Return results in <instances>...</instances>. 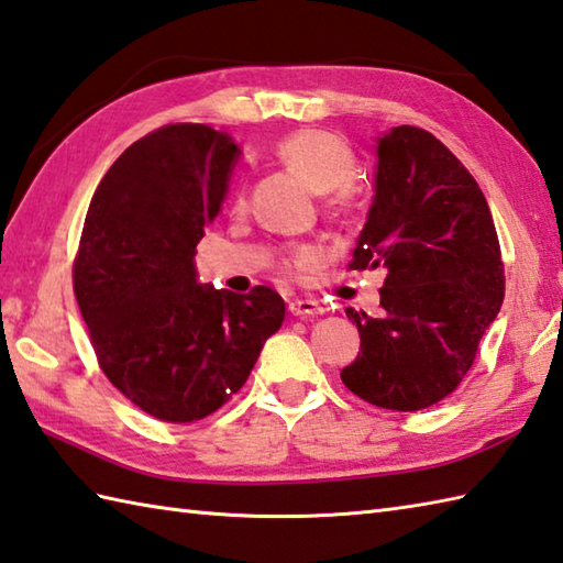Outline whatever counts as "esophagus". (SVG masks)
<instances>
[{"label":"esophagus","mask_w":563,"mask_h":563,"mask_svg":"<svg viewBox=\"0 0 563 563\" xmlns=\"http://www.w3.org/2000/svg\"><path fill=\"white\" fill-rule=\"evenodd\" d=\"M288 310L295 317H317V314L324 312V307L319 305L317 300H307V297H302V300H290Z\"/></svg>","instance_id":"esophagus-1"}]
</instances>
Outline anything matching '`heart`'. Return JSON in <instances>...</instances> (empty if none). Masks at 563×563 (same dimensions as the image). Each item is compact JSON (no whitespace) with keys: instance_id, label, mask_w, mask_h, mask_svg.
<instances>
[{"instance_id":"heart-1","label":"heart","mask_w":563,"mask_h":563,"mask_svg":"<svg viewBox=\"0 0 563 563\" xmlns=\"http://www.w3.org/2000/svg\"><path fill=\"white\" fill-rule=\"evenodd\" d=\"M275 153L290 170L310 183L317 192H332L334 205L344 200V187L354 183L358 170L354 151L334 134H327V131H300V134L283 139ZM231 209L234 212L246 209V195L241 190L234 192ZM319 258H322V253L314 246H300L285 258V268L290 273H302L305 268L314 266Z\"/></svg>"}]
</instances>
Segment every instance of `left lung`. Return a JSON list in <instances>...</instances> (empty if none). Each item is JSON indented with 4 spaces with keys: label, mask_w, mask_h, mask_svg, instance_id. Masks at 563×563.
<instances>
[{
    "label": "left lung",
    "mask_w": 563,
    "mask_h": 563,
    "mask_svg": "<svg viewBox=\"0 0 563 563\" xmlns=\"http://www.w3.org/2000/svg\"><path fill=\"white\" fill-rule=\"evenodd\" d=\"M376 156V197L349 271H385L383 314L346 310L361 351L341 380L371 405L415 412L471 371L500 312L505 268L486 197L442 141L395 126Z\"/></svg>",
    "instance_id": "obj_1"
}]
</instances>
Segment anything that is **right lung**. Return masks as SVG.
<instances>
[{
  "label": "right lung",
  "mask_w": 563,
  "mask_h": 563,
  "mask_svg": "<svg viewBox=\"0 0 563 563\" xmlns=\"http://www.w3.org/2000/svg\"><path fill=\"white\" fill-rule=\"evenodd\" d=\"M236 158L224 131L161 126L112 163L85 217L73 290L99 368L163 422L217 412L285 319L266 285L236 295L197 283L195 249Z\"/></svg>",
  "instance_id": "1"
}]
</instances>
